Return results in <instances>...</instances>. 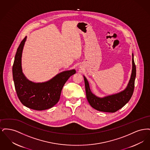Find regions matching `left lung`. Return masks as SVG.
Instances as JSON below:
<instances>
[{
  "mask_svg": "<svg viewBox=\"0 0 150 150\" xmlns=\"http://www.w3.org/2000/svg\"><path fill=\"white\" fill-rule=\"evenodd\" d=\"M136 76V67L134 55L132 53V69L130 78L126 88L118 93L100 97L91 91L89 83L86 76L83 75L86 98L93 108L102 112H115L125 106L131 98L134 88Z\"/></svg>",
  "mask_w": 150,
  "mask_h": 150,
  "instance_id": "8db88e82",
  "label": "left lung"
}]
</instances>
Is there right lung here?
<instances>
[{
	"instance_id": "add662e5",
	"label": "right lung",
	"mask_w": 150,
	"mask_h": 150,
	"mask_svg": "<svg viewBox=\"0 0 150 150\" xmlns=\"http://www.w3.org/2000/svg\"><path fill=\"white\" fill-rule=\"evenodd\" d=\"M27 36L20 44L12 68L13 78L17 96L22 103L29 108L42 111L53 107L60 98L65 83L76 73L75 69L61 72L44 82L35 83L29 80L22 72V56Z\"/></svg>"
}]
</instances>
